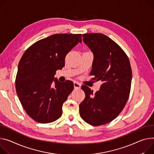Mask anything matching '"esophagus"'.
<instances>
[{"instance_id": "esophagus-1", "label": "esophagus", "mask_w": 154, "mask_h": 154, "mask_svg": "<svg viewBox=\"0 0 154 154\" xmlns=\"http://www.w3.org/2000/svg\"><path fill=\"white\" fill-rule=\"evenodd\" d=\"M74 88L76 89H79L81 87V84L78 82H74Z\"/></svg>"}]
</instances>
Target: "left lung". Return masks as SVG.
I'll return each instance as SVG.
<instances>
[{
  "label": "left lung",
  "mask_w": 154,
  "mask_h": 154,
  "mask_svg": "<svg viewBox=\"0 0 154 154\" xmlns=\"http://www.w3.org/2000/svg\"><path fill=\"white\" fill-rule=\"evenodd\" d=\"M94 54L90 75L103 83L94 94L82 85L85 100L79 105L82 119L93 126L106 124L122 111L130 96L132 71L127 54L114 40L101 33L82 35Z\"/></svg>",
  "instance_id": "1"
}]
</instances>
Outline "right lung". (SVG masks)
Listing matches in <instances>:
<instances>
[{"mask_svg": "<svg viewBox=\"0 0 154 154\" xmlns=\"http://www.w3.org/2000/svg\"><path fill=\"white\" fill-rule=\"evenodd\" d=\"M79 42H82L80 34H54L36 42L22 56L16 91L26 112L34 120L48 123L61 116L63 104L73 91L74 83H63L54 75L64 66L66 54Z\"/></svg>", "mask_w": 154, "mask_h": 154, "instance_id": "1", "label": "right lung"}]
</instances>
